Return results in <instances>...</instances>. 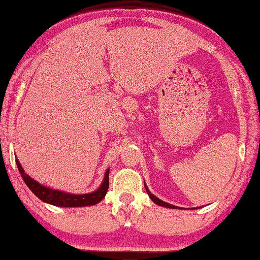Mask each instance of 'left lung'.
I'll return each mask as SVG.
<instances>
[{"instance_id": "obj_1", "label": "left lung", "mask_w": 260, "mask_h": 260, "mask_svg": "<svg viewBox=\"0 0 260 260\" xmlns=\"http://www.w3.org/2000/svg\"><path fill=\"white\" fill-rule=\"evenodd\" d=\"M145 188H146V192H147V194H148L149 198H151V199L153 200V203H155L156 205H159V206L167 207V208H177V210H178V208H181V207L174 206V205H171V204H168V203H166V202H164V200H161V199H159L158 197H155L154 194H153V193H151V191H149L147 186H146V184H145ZM196 208H199V207H196Z\"/></svg>"}]
</instances>
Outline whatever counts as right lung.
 Returning a JSON list of instances; mask_svg holds the SVG:
<instances>
[{"label": "right lung", "mask_w": 260, "mask_h": 260, "mask_svg": "<svg viewBox=\"0 0 260 260\" xmlns=\"http://www.w3.org/2000/svg\"><path fill=\"white\" fill-rule=\"evenodd\" d=\"M16 165L21 173V177L23 178V181L25 182V185L28 186L29 189H30V191L34 193L39 199H41L42 202L54 205V206H57V207L92 206V205L100 203L101 200L105 198L106 193L108 191L109 168L106 171L104 181H102L100 187L90 193H85V194H74V193L63 192V191H60V189H54L40 184L39 181L34 180V179L30 178L27 173H25L23 167L21 166V164L17 159H16Z\"/></svg>", "instance_id": "1"}]
</instances>
